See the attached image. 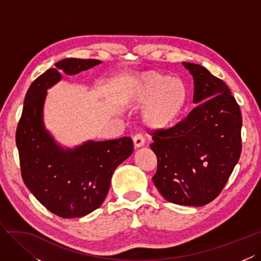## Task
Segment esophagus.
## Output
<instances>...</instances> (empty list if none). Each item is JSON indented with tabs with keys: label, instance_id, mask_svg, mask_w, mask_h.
I'll return each instance as SVG.
<instances>
[{
	"label": "esophagus",
	"instance_id": "esophagus-1",
	"mask_svg": "<svg viewBox=\"0 0 261 261\" xmlns=\"http://www.w3.org/2000/svg\"><path fill=\"white\" fill-rule=\"evenodd\" d=\"M133 143H135L136 147H141L143 146L145 143V140L143 138V136L141 133H138L135 137H133Z\"/></svg>",
	"mask_w": 261,
	"mask_h": 261
}]
</instances>
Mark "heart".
Listing matches in <instances>:
<instances>
[{"mask_svg": "<svg viewBox=\"0 0 261 261\" xmlns=\"http://www.w3.org/2000/svg\"><path fill=\"white\" fill-rule=\"evenodd\" d=\"M125 99L132 105H144L142 121L151 130L174 126L188 100V89L178 77L158 71H146L131 81Z\"/></svg>", "mask_w": 261, "mask_h": 261, "instance_id": "obj_1", "label": "heart"}]
</instances>
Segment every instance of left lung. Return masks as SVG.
<instances>
[{"instance_id": "1", "label": "left lung", "mask_w": 261, "mask_h": 261, "mask_svg": "<svg viewBox=\"0 0 261 261\" xmlns=\"http://www.w3.org/2000/svg\"><path fill=\"white\" fill-rule=\"evenodd\" d=\"M182 64L193 76L198 105L172 128L151 132L153 181L169 202L201 206L220 195L240 160L242 114L224 82L199 64Z\"/></svg>"}]
</instances>
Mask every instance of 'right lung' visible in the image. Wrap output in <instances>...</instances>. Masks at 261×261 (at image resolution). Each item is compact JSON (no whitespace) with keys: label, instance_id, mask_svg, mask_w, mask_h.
Returning <instances> with one entry per match:
<instances>
[{"label":"right lung","instance_id":"obj_1","mask_svg":"<svg viewBox=\"0 0 261 261\" xmlns=\"http://www.w3.org/2000/svg\"><path fill=\"white\" fill-rule=\"evenodd\" d=\"M95 59H64L37 77L25 96L16 130L21 178L35 198L58 217L81 218L105 200L115 169L133 152L131 138L94 142L63 150L42 122L47 89L61 74H76L99 64Z\"/></svg>","mask_w":261,"mask_h":261}]
</instances>
